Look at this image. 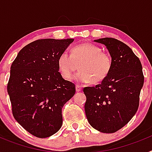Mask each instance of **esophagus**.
Instances as JSON below:
<instances>
[{
  "label": "esophagus",
  "mask_w": 152,
  "mask_h": 152,
  "mask_svg": "<svg viewBox=\"0 0 152 152\" xmlns=\"http://www.w3.org/2000/svg\"><path fill=\"white\" fill-rule=\"evenodd\" d=\"M81 91V87L79 85H76V91L77 92H79V91Z\"/></svg>",
  "instance_id": "esophagus-1"
}]
</instances>
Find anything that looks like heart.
Masks as SVG:
<instances>
[{
    "instance_id": "heart-1",
    "label": "heart",
    "mask_w": 152,
    "mask_h": 152,
    "mask_svg": "<svg viewBox=\"0 0 152 152\" xmlns=\"http://www.w3.org/2000/svg\"><path fill=\"white\" fill-rule=\"evenodd\" d=\"M77 82L98 84L103 81L110 72L112 68L111 57L94 44L86 42L72 48V54L64 51L58 58V67L61 76L66 80L72 78L74 72Z\"/></svg>"
}]
</instances>
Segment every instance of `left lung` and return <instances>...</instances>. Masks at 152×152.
I'll return each mask as SVG.
<instances>
[{
	"label": "left lung",
	"instance_id": "8db88e82",
	"mask_svg": "<svg viewBox=\"0 0 152 152\" xmlns=\"http://www.w3.org/2000/svg\"><path fill=\"white\" fill-rule=\"evenodd\" d=\"M103 44L112 58L109 75L100 84L86 87L84 110L93 128L103 133H113L126 126L139 105L144 75L139 58L123 42L113 38L94 40Z\"/></svg>",
	"mask_w": 152,
	"mask_h": 152
}]
</instances>
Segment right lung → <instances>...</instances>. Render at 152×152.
Returning a JSON list of instances; mask_svg holds the SVG:
<instances>
[{"label":"right lung","instance_id":"add662e5","mask_svg":"<svg viewBox=\"0 0 152 152\" xmlns=\"http://www.w3.org/2000/svg\"><path fill=\"white\" fill-rule=\"evenodd\" d=\"M73 41L36 40L12 63L7 92L13 117L34 136L49 137L62 126L61 109L75 95V85L62 77L58 58Z\"/></svg>","mask_w":152,"mask_h":152}]
</instances>
